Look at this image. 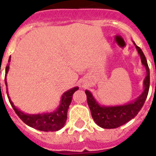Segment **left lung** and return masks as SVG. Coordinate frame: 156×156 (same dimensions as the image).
Here are the masks:
<instances>
[{"instance_id": "1", "label": "left lung", "mask_w": 156, "mask_h": 156, "mask_svg": "<svg viewBox=\"0 0 156 156\" xmlns=\"http://www.w3.org/2000/svg\"><path fill=\"white\" fill-rule=\"evenodd\" d=\"M133 44L137 48V52L140 55L143 66L147 70V76L144 81V90L140 94V96H139L138 98H137V100H135L133 102L124 105L103 107L99 105L90 91L85 90L87 101L91 112L92 118L99 126L105 129H113V128L119 127L129 122L130 119H133L141 109L148 96L150 85L149 68L145 56L141 49L135 44L134 42Z\"/></svg>"}]
</instances>
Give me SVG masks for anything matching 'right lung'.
I'll return each mask as SVG.
<instances>
[{
	"label": "right lung",
	"instance_id": "obj_1",
	"mask_svg": "<svg viewBox=\"0 0 156 156\" xmlns=\"http://www.w3.org/2000/svg\"><path fill=\"white\" fill-rule=\"evenodd\" d=\"M11 57L8 59L10 62ZM9 69V66H6L5 73H8ZM5 84L7 86L6 77H5ZM79 87H73L71 90L65 92L63 94L61 100V105H59L58 108L55 112L51 113L37 114V115H27L24 114L23 112L19 111L16 106L14 105L10 98L8 94L9 102L12 105L14 111L16 112L18 116L28 126L37 129L41 131H57L58 129H62L64 126L65 123L67 119V112H68L69 106L71 103L73 94L75 91H76ZM8 94V92H7Z\"/></svg>",
	"mask_w": 156,
	"mask_h": 156
}]
</instances>
